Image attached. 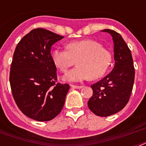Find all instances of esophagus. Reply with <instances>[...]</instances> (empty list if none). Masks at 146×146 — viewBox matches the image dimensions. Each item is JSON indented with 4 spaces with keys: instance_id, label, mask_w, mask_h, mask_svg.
Returning <instances> with one entry per match:
<instances>
[{
    "instance_id": "esophagus-1",
    "label": "esophagus",
    "mask_w": 146,
    "mask_h": 146,
    "mask_svg": "<svg viewBox=\"0 0 146 146\" xmlns=\"http://www.w3.org/2000/svg\"><path fill=\"white\" fill-rule=\"evenodd\" d=\"M71 87L73 89H82V86H75V85H71Z\"/></svg>"
}]
</instances>
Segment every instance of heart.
Wrapping results in <instances>:
<instances>
[{
    "mask_svg": "<svg viewBox=\"0 0 146 146\" xmlns=\"http://www.w3.org/2000/svg\"><path fill=\"white\" fill-rule=\"evenodd\" d=\"M51 59L62 72H66L77 59L78 66L64 76V80L77 82L89 77L92 80L102 77L111 64V54L99 42L82 39L70 42L67 48L53 49Z\"/></svg>",
    "mask_w": 146,
    "mask_h": 146,
    "instance_id": "b5f03b06",
    "label": "heart"
}]
</instances>
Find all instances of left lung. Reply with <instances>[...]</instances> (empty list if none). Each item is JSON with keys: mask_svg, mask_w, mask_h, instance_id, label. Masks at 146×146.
Wrapping results in <instances>:
<instances>
[{"mask_svg": "<svg viewBox=\"0 0 146 146\" xmlns=\"http://www.w3.org/2000/svg\"><path fill=\"white\" fill-rule=\"evenodd\" d=\"M102 32L111 34L113 38L115 63L111 73L91 86L93 94L88 106L96 115L108 117L121 111L129 102L133 87L135 69L131 51L122 36L111 29Z\"/></svg>", "mask_w": 146, "mask_h": 146, "instance_id": "8db88e82", "label": "left lung"}]
</instances>
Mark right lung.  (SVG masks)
Listing matches in <instances>:
<instances>
[{"label":"right lung","mask_w":146,"mask_h":146,"mask_svg":"<svg viewBox=\"0 0 146 146\" xmlns=\"http://www.w3.org/2000/svg\"><path fill=\"white\" fill-rule=\"evenodd\" d=\"M44 29H33L15 49L10 66V83L15 102L28 117L48 121L64 107L69 84L56 83L57 68L50 49L63 38Z\"/></svg>","instance_id":"add662e5"}]
</instances>
